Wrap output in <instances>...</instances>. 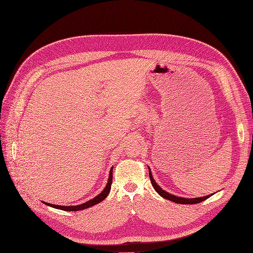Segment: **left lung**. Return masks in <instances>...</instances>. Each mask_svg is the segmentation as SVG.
Masks as SVG:
<instances>
[{"label":"left lung","instance_id":"left-lung-1","mask_svg":"<svg viewBox=\"0 0 253 253\" xmlns=\"http://www.w3.org/2000/svg\"><path fill=\"white\" fill-rule=\"evenodd\" d=\"M149 175H150V178H151L152 185L159 195H160L162 198L167 199V200H169V201L175 202V203H178V204H197V203L203 202L204 200H206V199H208L210 196L213 195V194H211V195H208V196H205V197H200V198H182V197L174 196V195L169 194L168 192L164 191L161 187H159L158 183L156 182V180L153 177V174H152V171H151L150 167H149Z\"/></svg>","mask_w":253,"mask_h":253}]
</instances>
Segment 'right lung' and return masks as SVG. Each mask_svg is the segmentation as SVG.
Listing matches in <instances>:
<instances>
[{
	"mask_svg": "<svg viewBox=\"0 0 253 253\" xmlns=\"http://www.w3.org/2000/svg\"><path fill=\"white\" fill-rule=\"evenodd\" d=\"M113 168H111L110 170V174H109V180L108 182H106V185L105 188L103 189V191L98 194L96 197H94L93 199H91V200L83 203V204H80V205H75V206H61V205H54V204H50V203H47V202H44L45 205H48L50 207H53V208H56V209H60V210H64V211H79V210H83V209H86V208H89L91 206H94L98 203H100L101 201H103L104 199L108 197L110 191H111V185H112V182H113Z\"/></svg>",
	"mask_w": 253,
	"mask_h": 253,
	"instance_id": "right-lung-1",
	"label": "right lung"
}]
</instances>
